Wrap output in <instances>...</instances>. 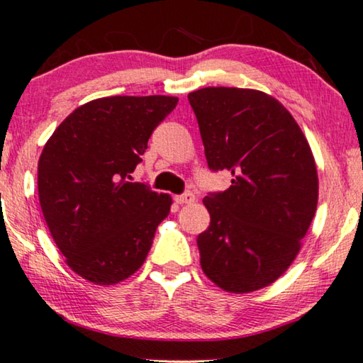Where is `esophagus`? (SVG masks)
<instances>
[{"label": "esophagus", "mask_w": 363, "mask_h": 363, "mask_svg": "<svg viewBox=\"0 0 363 363\" xmlns=\"http://www.w3.org/2000/svg\"><path fill=\"white\" fill-rule=\"evenodd\" d=\"M194 194L193 193H185V194H180V196H175V201L178 204H191L194 203Z\"/></svg>", "instance_id": "34e87169"}]
</instances>
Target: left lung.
Returning <instances> with one entry per match:
<instances>
[{
  "instance_id": "left-lung-1",
  "label": "left lung",
  "mask_w": 363,
  "mask_h": 363,
  "mask_svg": "<svg viewBox=\"0 0 363 363\" xmlns=\"http://www.w3.org/2000/svg\"><path fill=\"white\" fill-rule=\"evenodd\" d=\"M211 170L228 190L204 196L211 223L198 235L201 269L228 293L277 281L301 250L318 208V169L295 118L270 94L208 86L188 94Z\"/></svg>"
}]
</instances>
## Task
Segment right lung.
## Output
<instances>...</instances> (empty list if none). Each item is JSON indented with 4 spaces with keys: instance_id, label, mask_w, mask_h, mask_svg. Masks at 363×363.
Masks as SVG:
<instances>
[{
    "instance_id": "obj_1",
    "label": "right lung",
    "mask_w": 363,
    "mask_h": 363,
    "mask_svg": "<svg viewBox=\"0 0 363 363\" xmlns=\"http://www.w3.org/2000/svg\"><path fill=\"white\" fill-rule=\"evenodd\" d=\"M177 96H106L62 121L42 149L38 188L42 214L65 264L94 285H116L147 259L172 196L130 173Z\"/></svg>"
}]
</instances>
